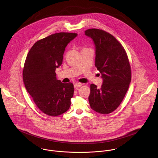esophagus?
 <instances>
[{"instance_id":"34e87169","label":"esophagus","mask_w":158,"mask_h":158,"mask_svg":"<svg viewBox=\"0 0 158 158\" xmlns=\"http://www.w3.org/2000/svg\"><path fill=\"white\" fill-rule=\"evenodd\" d=\"M82 86V84L80 83H76L75 85H74V88H78L80 87H81Z\"/></svg>"}]
</instances>
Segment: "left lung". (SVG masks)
Masks as SVG:
<instances>
[{"label":"left lung","mask_w":158,"mask_h":158,"mask_svg":"<svg viewBox=\"0 0 158 158\" xmlns=\"http://www.w3.org/2000/svg\"><path fill=\"white\" fill-rule=\"evenodd\" d=\"M85 33L95 45V66L103 78L100 89L90 85V108L97 113L108 114L118 108L128 89L131 80L130 62L123 47L110 33L97 28Z\"/></svg>","instance_id":"obj_1"}]
</instances>
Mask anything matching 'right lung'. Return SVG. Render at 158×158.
Listing matches in <instances>:
<instances>
[{"instance_id": "add662e5", "label": "right lung", "mask_w": 158, "mask_h": 158, "mask_svg": "<svg viewBox=\"0 0 158 158\" xmlns=\"http://www.w3.org/2000/svg\"><path fill=\"white\" fill-rule=\"evenodd\" d=\"M74 33H56L36 42L28 52L23 69V83L37 107L45 114L57 116L66 112L73 95V85L56 79L55 70L63 63Z\"/></svg>"}]
</instances>
